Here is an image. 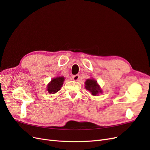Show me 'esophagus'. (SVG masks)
Segmentation results:
<instances>
[{"label": "esophagus", "mask_w": 150, "mask_h": 150, "mask_svg": "<svg viewBox=\"0 0 150 150\" xmlns=\"http://www.w3.org/2000/svg\"><path fill=\"white\" fill-rule=\"evenodd\" d=\"M79 78H80V76L79 74H76V75H74L73 76H72V79L76 81H78Z\"/></svg>", "instance_id": "1"}]
</instances>
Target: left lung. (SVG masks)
Listing matches in <instances>:
<instances>
[{"instance_id": "8db88e82", "label": "left lung", "mask_w": 150, "mask_h": 150, "mask_svg": "<svg viewBox=\"0 0 150 150\" xmlns=\"http://www.w3.org/2000/svg\"><path fill=\"white\" fill-rule=\"evenodd\" d=\"M85 88L91 93L92 95L96 96L98 93H101L102 91L97 84V81L94 79H87L85 82Z\"/></svg>"}]
</instances>
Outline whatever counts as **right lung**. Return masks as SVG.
<instances>
[{
  "label": "right lung",
  "instance_id": "add662e5",
  "mask_svg": "<svg viewBox=\"0 0 150 150\" xmlns=\"http://www.w3.org/2000/svg\"><path fill=\"white\" fill-rule=\"evenodd\" d=\"M64 77H58L51 80V82L47 85V91L50 94H54L59 91L64 81Z\"/></svg>",
  "mask_w": 150,
  "mask_h": 150
}]
</instances>
